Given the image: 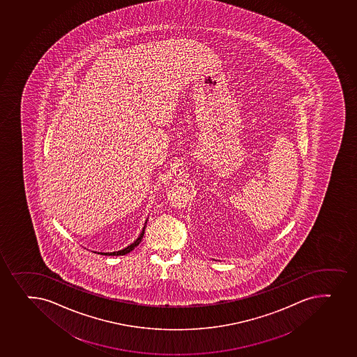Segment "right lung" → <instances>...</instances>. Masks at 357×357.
<instances>
[{
    "label": "right lung",
    "mask_w": 357,
    "mask_h": 357,
    "mask_svg": "<svg viewBox=\"0 0 357 357\" xmlns=\"http://www.w3.org/2000/svg\"><path fill=\"white\" fill-rule=\"evenodd\" d=\"M146 224H147V219H146L145 224H144V227H142V232L139 234V237L135 239V242L130 244V245L126 246L125 249L119 250V251H114V252H98V255H105V256H123V255H127V253L130 252L132 250H135V248L140 244L142 242V236L145 234V227Z\"/></svg>",
    "instance_id": "1"
}]
</instances>
